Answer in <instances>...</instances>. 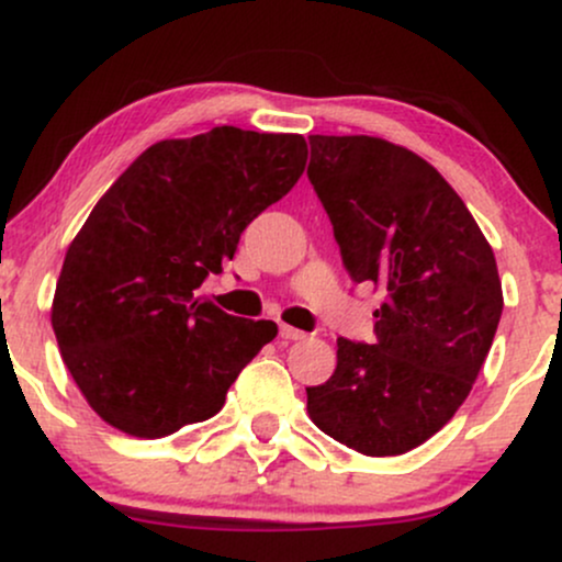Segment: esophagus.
Wrapping results in <instances>:
<instances>
[{
	"label": "esophagus",
	"instance_id": "1",
	"mask_svg": "<svg viewBox=\"0 0 562 562\" xmlns=\"http://www.w3.org/2000/svg\"><path fill=\"white\" fill-rule=\"evenodd\" d=\"M280 338L285 340V344H293V340H306V333L295 330V327L290 325H280Z\"/></svg>",
	"mask_w": 562,
	"mask_h": 562
}]
</instances>
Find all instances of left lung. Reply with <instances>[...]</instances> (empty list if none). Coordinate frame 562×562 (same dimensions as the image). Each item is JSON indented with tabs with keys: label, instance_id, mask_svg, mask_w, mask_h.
Instances as JSON below:
<instances>
[{
	"label": "left lung",
	"instance_id": "left-lung-1",
	"mask_svg": "<svg viewBox=\"0 0 562 562\" xmlns=\"http://www.w3.org/2000/svg\"><path fill=\"white\" fill-rule=\"evenodd\" d=\"M308 145L348 274L383 290L378 340L338 338L330 380L306 389L308 417L359 454H404L454 417L486 362L505 306L494 250L417 153L367 134Z\"/></svg>",
	"mask_w": 562,
	"mask_h": 562
}]
</instances>
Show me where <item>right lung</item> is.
Returning a JSON list of instances; mask_svg holds the SVG:
<instances>
[{
    "mask_svg": "<svg viewBox=\"0 0 562 562\" xmlns=\"http://www.w3.org/2000/svg\"><path fill=\"white\" fill-rule=\"evenodd\" d=\"M301 134L216 126L147 147L68 245L53 330L70 378L121 434L164 438L214 417L277 325L195 290L306 166Z\"/></svg>",
    "mask_w": 562,
    "mask_h": 562,
    "instance_id": "add662e5",
    "label": "right lung"
}]
</instances>
